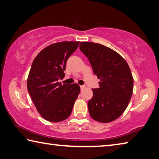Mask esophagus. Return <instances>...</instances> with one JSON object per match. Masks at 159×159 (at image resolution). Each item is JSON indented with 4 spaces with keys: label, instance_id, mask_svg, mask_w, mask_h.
I'll return each instance as SVG.
<instances>
[{
    "label": "esophagus",
    "instance_id": "obj_1",
    "mask_svg": "<svg viewBox=\"0 0 159 159\" xmlns=\"http://www.w3.org/2000/svg\"><path fill=\"white\" fill-rule=\"evenodd\" d=\"M85 88V86L84 85H81L80 86V89H81V91H82Z\"/></svg>",
    "mask_w": 159,
    "mask_h": 159
}]
</instances>
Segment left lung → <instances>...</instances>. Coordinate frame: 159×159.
I'll use <instances>...</instances> for the list:
<instances>
[{
	"label": "left lung",
	"instance_id": "obj_1",
	"mask_svg": "<svg viewBox=\"0 0 159 159\" xmlns=\"http://www.w3.org/2000/svg\"><path fill=\"white\" fill-rule=\"evenodd\" d=\"M80 49L89 61L93 73L101 82L92 89L89 112L97 121L109 123L120 116L131 98L133 78L124 58L102 44L82 42Z\"/></svg>",
	"mask_w": 159,
	"mask_h": 159
}]
</instances>
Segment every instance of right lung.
I'll use <instances>...</instances> for the list:
<instances>
[{
  "label": "right lung",
  "mask_w": 159,
  "mask_h": 159,
  "mask_svg": "<svg viewBox=\"0 0 159 159\" xmlns=\"http://www.w3.org/2000/svg\"><path fill=\"white\" fill-rule=\"evenodd\" d=\"M80 42H61L43 49L35 58L27 89L38 112L46 120L59 122L70 115L80 91L77 84L58 82L65 76L66 62Z\"/></svg>",
  "instance_id": "obj_1"
}]
</instances>
